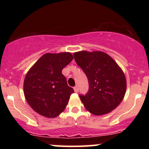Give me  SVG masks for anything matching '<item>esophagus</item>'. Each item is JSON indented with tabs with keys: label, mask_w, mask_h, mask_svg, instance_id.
<instances>
[{
	"label": "esophagus",
	"mask_w": 149,
	"mask_h": 149,
	"mask_svg": "<svg viewBox=\"0 0 149 149\" xmlns=\"http://www.w3.org/2000/svg\"><path fill=\"white\" fill-rule=\"evenodd\" d=\"M73 90H74L75 92H78V86H75L73 88Z\"/></svg>",
	"instance_id": "esophagus-1"
}]
</instances>
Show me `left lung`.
Listing matches in <instances>:
<instances>
[{"instance_id":"1","label":"left lung","mask_w":149,"mask_h":149,"mask_svg":"<svg viewBox=\"0 0 149 149\" xmlns=\"http://www.w3.org/2000/svg\"><path fill=\"white\" fill-rule=\"evenodd\" d=\"M73 56L88 79V92L80 95L85 109L95 116L111 112L125 95L127 83L123 70L111 57L102 51H80L73 53Z\"/></svg>"}]
</instances>
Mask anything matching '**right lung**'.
Returning a JSON list of instances; mask_svg holds the SVG:
<instances>
[{
	"label": "right lung",
	"instance_id": "add662e5",
	"mask_svg": "<svg viewBox=\"0 0 149 149\" xmlns=\"http://www.w3.org/2000/svg\"><path fill=\"white\" fill-rule=\"evenodd\" d=\"M73 59L70 52L46 53L27 72L24 94L30 107L38 114L53 118L64 111L74 91L61 71Z\"/></svg>",
	"mask_w": 149,
	"mask_h": 149
}]
</instances>
